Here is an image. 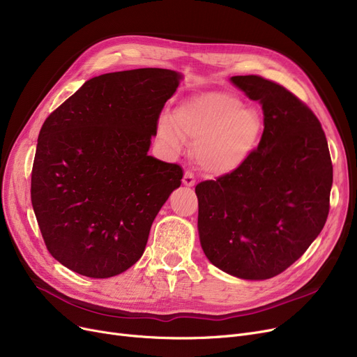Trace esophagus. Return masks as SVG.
<instances>
[{
  "mask_svg": "<svg viewBox=\"0 0 357 357\" xmlns=\"http://www.w3.org/2000/svg\"><path fill=\"white\" fill-rule=\"evenodd\" d=\"M182 182H183V185H187V187H194V185H195L194 174L192 172H185Z\"/></svg>",
  "mask_w": 357,
  "mask_h": 357,
  "instance_id": "1",
  "label": "esophagus"
}]
</instances>
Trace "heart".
<instances>
[{
	"label": "heart",
	"instance_id": "1",
	"mask_svg": "<svg viewBox=\"0 0 357 357\" xmlns=\"http://www.w3.org/2000/svg\"><path fill=\"white\" fill-rule=\"evenodd\" d=\"M261 130V115L223 91L187 98L159 123L160 137L170 147L181 149L185 140L195 143V162L211 176H226L242 167L255 150Z\"/></svg>",
	"mask_w": 357,
	"mask_h": 357
}]
</instances>
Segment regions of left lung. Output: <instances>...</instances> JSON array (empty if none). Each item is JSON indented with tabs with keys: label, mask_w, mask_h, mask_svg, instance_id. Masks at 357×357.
Masks as SVG:
<instances>
[{
	"label": "left lung",
	"mask_w": 357,
	"mask_h": 357,
	"mask_svg": "<svg viewBox=\"0 0 357 357\" xmlns=\"http://www.w3.org/2000/svg\"><path fill=\"white\" fill-rule=\"evenodd\" d=\"M230 80L262 106L264 131L242 167L195 187L199 242L217 268L266 280L298 261L327 222L333 163L321 122L291 91L261 75Z\"/></svg>",
	"instance_id": "obj_1"
}]
</instances>
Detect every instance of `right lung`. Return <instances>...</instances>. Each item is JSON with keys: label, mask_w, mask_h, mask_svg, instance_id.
Returning <instances> with one entry per match:
<instances>
[{"label": "right lung", "mask_w": 357, "mask_h": 357, "mask_svg": "<svg viewBox=\"0 0 357 357\" xmlns=\"http://www.w3.org/2000/svg\"><path fill=\"white\" fill-rule=\"evenodd\" d=\"M181 74L138 68L93 77L46 118L30 197L50 254L91 278L140 259L182 167L149 156Z\"/></svg>", "instance_id": "add662e5"}]
</instances>
